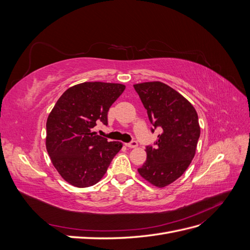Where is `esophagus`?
Here are the masks:
<instances>
[{
  "label": "esophagus",
  "instance_id": "obj_1",
  "mask_svg": "<svg viewBox=\"0 0 250 250\" xmlns=\"http://www.w3.org/2000/svg\"><path fill=\"white\" fill-rule=\"evenodd\" d=\"M125 145L128 148H135V147H138V142L137 141H131L130 143H126Z\"/></svg>",
  "mask_w": 250,
  "mask_h": 250
}]
</instances>
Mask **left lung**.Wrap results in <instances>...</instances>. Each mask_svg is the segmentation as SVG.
<instances>
[{
	"instance_id": "obj_1",
	"label": "left lung",
	"mask_w": 250,
	"mask_h": 250,
	"mask_svg": "<svg viewBox=\"0 0 250 250\" xmlns=\"http://www.w3.org/2000/svg\"><path fill=\"white\" fill-rule=\"evenodd\" d=\"M147 109L151 132L160 129L154 146H147V160L140 175L155 187L172 184L190 166L200 137L198 115L175 89L160 81L133 85Z\"/></svg>"
}]
</instances>
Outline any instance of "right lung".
<instances>
[{
    "label": "right lung",
    "instance_id": "add662e5",
    "mask_svg": "<svg viewBox=\"0 0 250 250\" xmlns=\"http://www.w3.org/2000/svg\"><path fill=\"white\" fill-rule=\"evenodd\" d=\"M125 85L84 82L67 88L47 120V151L62 177L77 188L99 181L122 148L108 142L93 128L100 121L107 125V113Z\"/></svg>",
    "mask_w": 250,
    "mask_h": 250
}]
</instances>
